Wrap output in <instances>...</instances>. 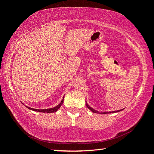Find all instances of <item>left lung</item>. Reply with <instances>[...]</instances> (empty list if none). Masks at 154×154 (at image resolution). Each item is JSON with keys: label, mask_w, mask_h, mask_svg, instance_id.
Listing matches in <instances>:
<instances>
[{"label": "left lung", "mask_w": 154, "mask_h": 154, "mask_svg": "<svg viewBox=\"0 0 154 154\" xmlns=\"http://www.w3.org/2000/svg\"><path fill=\"white\" fill-rule=\"evenodd\" d=\"M86 106H87V107L89 109H90L91 111H92L93 113H100V114H106V113H116V112H119V111H122V110H123V109H121V110H118V111H109V112H98V111H96V110H94V109H92V107H90V106L88 105L87 104V103H86Z\"/></svg>", "instance_id": "1"}]
</instances>
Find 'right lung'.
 <instances>
[{
	"label": "right lung",
	"mask_w": 154,
	"mask_h": 154,
	"mask_svg": "<svg viewBox=\"0 0 154 154\" xmlns=\"http://www.w3.org/2000/svg\"><path fill=\"white\" fill-rule=\"evenodd\" d=\"M64 97L62 98V100L61 101V103L59 104L58 105H57L54 108H50V109H32V108H30V107H28V106H26L28 109H30V110H32V111H38V112H42V113H54V112L57 111L59 109V108L60 107L61 105H62V103H63V101H64Z\"/></svg>",
	"instance_id": "1"
}]
</instances>
